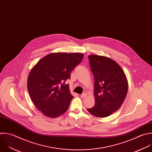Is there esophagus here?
<instances>
[{
	"mask_svg": "<svg viewBox=\"0 0 152 152\" xmlns=\"http://www.w3.org/2000/svg\"><path fill=\"white\" fill-rule=\"evenodd\" d=\"M86 96V94L85 93H83V94H81V95H80V97L82 98H85Z\"/></svg>",
	"mask_w": 152,
	"mask_h": 152,
	"instance_id": "obj_1",
	"label": "esophagus"
}]
</instances>
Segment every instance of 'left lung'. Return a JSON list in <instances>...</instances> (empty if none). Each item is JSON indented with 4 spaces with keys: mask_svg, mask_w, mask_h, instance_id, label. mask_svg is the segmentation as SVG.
Segmentation results:
<instances>
[{
    "mask_svg": "<svg viewBox=\"0 0 152 152\" xmlns=\"http://www.w3.org/2000/svg\"><path fill=\"white\" fill-rule=\"evenodd\" d=\"M94 77V97L92 108L87 109L97 118H105L116 112L124 103L128 84L124 70L114 60L104 56H88Z\"/></svg>",
    "mask_w": 152,
    "mask_h": 152,
    "instance_id": "8db88e82",
    "label": "left lung"
}]
</instances>
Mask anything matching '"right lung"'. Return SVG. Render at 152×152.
I'll use <instances>...</instances> for the list:
<instances>
[{
	"label": "right lung",
	"mask_w": 152,
	"mask_h": 152,
	"mask_svg": "<svg viewBox=\"0 0 152 152\" xmlns=\"http://www.w3.org/2000/svg\"><path fill=\"white\" fill-rule=\"evenodd\" d=\"M80 53H51L40 60L31 70L27 88L36 108L48 118L64 113L73 98L69 85L72 71L82 60Z\"/></svg>",
	"instance_id": "add662e5"
}]
</instances>
